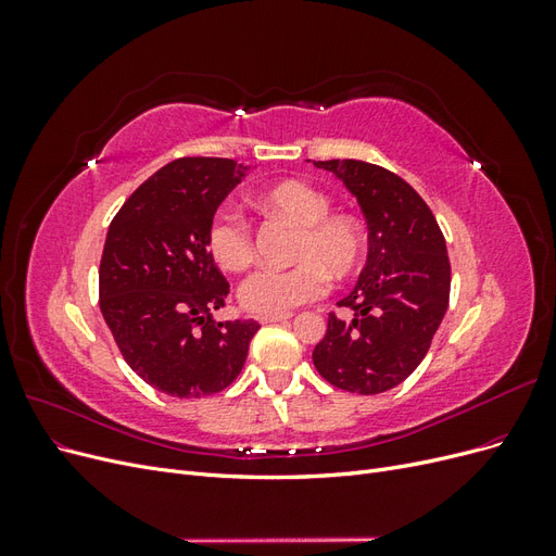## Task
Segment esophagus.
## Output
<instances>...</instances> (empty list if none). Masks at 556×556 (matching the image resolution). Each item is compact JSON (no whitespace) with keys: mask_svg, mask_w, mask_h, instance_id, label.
<instances>
[{"mask_svg":"<svg viewBox=\"0 0 556 556\" xmlns=\"http://www.w3.org/2000/svg\"><path fill=\"white\" fill-rule=\"evenodd\" d=\"M292 315L290 313H282V315H260L257 319L262 325H271V323H288Z\"/></svg>","mask_w":556,"mask_h":556,"instance_id":"34e87169","label":"esophagus"}]
</instances>
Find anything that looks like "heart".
<instances>
[{
	"mask_svg": "<svg viewBox=\"0 0 556 556\" xmlns=\"http://www.w3.org/2000/svg\"><path fill=\"white\" fill-rule=\"evenodd\" d=\"M257 206L280 213L299 225L292 245V266H264L241 285V304L262 315H282L311 304L327 292L331 278L357 271L364 257V231L355 217L329 213V197L304 180H282L257 194ZM206 245L225 271H243L255 260V237L245 217L233 208L215 211Z\"/></svg>",
	"mask_w": 556,
	"mask_h": 556,
	"instance_id": "b5f03b06",
	"label": "heart"
}]
</instances>
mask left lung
<instances>
[{
  "label": "left lung",
  "mask_w": 556,
  "mask_h": 556,
  "mask_svg": "<svg viewBox=\"0 0 556 556\" xmlns=\"http://www.w3.org/2000/svg\"><path fill=\"white\" fill-rule=\"evenodd\" d=\"M357 197L368 225L359 280L329 313L313 350L317 374L352 394H380L406 380L429 352L450 301L445 237L427 201L396 174L362 160L315 162Z\"/></svg>",
  "instance_id": "8db88e82"
}]
</instances>
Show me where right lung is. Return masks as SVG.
I'll return each instance as SVG.
<instances>
[{"instance_id":"add662e5","label":"right lung","mask_w":556,"mask_h":556,"mask_svg":"<svg viewBox=\"0 0 556 556\" xmlns=\"http://www.w3.org/2000/svg\"><path fill=\"white\" fill-rule=\"evenodd\" d=\"M248 166L180 157L141 182L111 220L99 264V308L125 362L157 392L199 399L229 387L255 319L215 323L229 282L206 229Z\"/></svg>"}]
</instances>
